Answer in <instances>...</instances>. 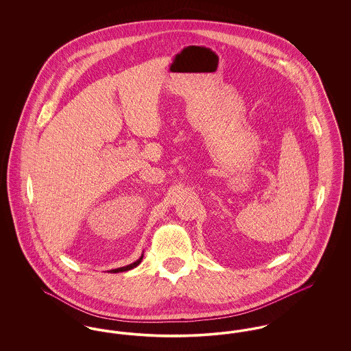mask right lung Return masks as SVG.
I'll use <instances>...</instances> for the list:
<instances>
[{
  "instance_id": "1",
  "label": "right lung",
  "mask_w": 351,
  "mask_h": 351,
  "mask_svg": "<svg viewBox=\"0 0 351 351\" xmlns=\"http://www.w3.org/2000/svg\"><path fill=\"white\" fill-rule=\"evenodd\" d=\"M142 258H143V255L136 261V262H134V263H132V265H129V266H126V267H121V268H116V269H112L110 272H122V271H129V269H132V268L136 267L141 262H142Z\"/></svg>"
}]
</instances>
